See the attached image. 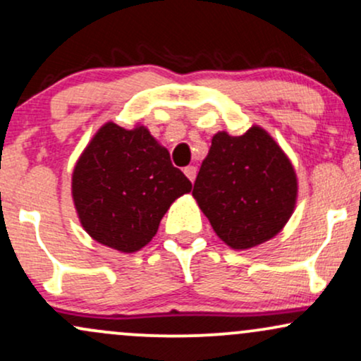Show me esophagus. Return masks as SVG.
Segmentation results:
<instances>
[{"mask_svg": "<svg viewBox=\"0 0 361 361\" xmlns=\"http://www.w3.org/2000/svg\"><path fill=\"white\" fill-rule=\"evenodd\" d=\"M183 171H185L186 178H188V180L193 183L195 178H197V168H195V166H186V168L183 169Z\"/></svg>", "mask_w": 361, "mask_h": 361, "instance_id": "esophagus-1", "label": "esophagus"}]
</instances>
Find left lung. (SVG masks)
Here are the masks:
<instances>
[{
  "label": "left lung",
  "instance_id": "left-lung-1",
  "mask_svg": "<svg viewBox=\"0 0 361 361\" xmlns=\"http://www.w3.org/2000/svg\"><path fill=\"white\" fill-rule=\"evenodd\" d=\"M193 197L227 246L247 250L283 229L295 209L297 176L261 127L238 137L217 132L195 180Z\"/></svg>",
  "mask_w": 361,
  "mask_h": 361
}]
</instances>
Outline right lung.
Segmentation results:
<instances>
[{
    "instance_id": "right-lung-1",
    "label": "right lung",
    "mask_w": 361,
    "mask_h": 361,
    "mask_svg": "<svg viewBox=\"0 0 361 361\" xmlns=\"http://www.w3.org/2000/svg\"><path fill=\"white\" fill-rule=\"evenodd\" d=\"M192 183L146 127L105 123L73 171V200L81 226L94 241L122 252L154 238L169 205Z\"/></svg>"
}]
</instances>
